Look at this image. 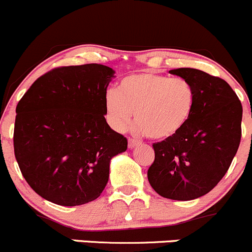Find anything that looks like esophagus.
<instances>
[{
	"instance_id": "1",
	"label": "esophagus",
	"mask_w": 252,
	"mask_h": 252,
	"mask_svg": "<svg viewBox=\"0 0 252 252\" xmlns=\"http://www.w3.org/2000/svg\"><path fill=\"white\" fill-rule=\"evenodd\" d=\"M141 144V142L136 141V139H128V148L129 149H133L136 147H138Z\"/></svg>"
}]
</instances>
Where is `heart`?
Returning a JSON list of instances; mask_svg holds the SVG:
<instances>
[{
    "instance_id": "b5f03b06",
    "label": "heart",
    "mask_w": 252,
    "mask_h": 252,
    "mask_svg": "<svg viewBox=\"0 0 252 252\" xmlns=\"http://www.w3.org/2000/svg\"><path fill=\"white\" fill-rule=\"evenodd\" d=\"M193 87L184 78L141 72L121 79L104 99L108 124L116 132L128 127L134 113V131L158 141L178 134L195 108Z\"/></svg>"
}]
</instances>
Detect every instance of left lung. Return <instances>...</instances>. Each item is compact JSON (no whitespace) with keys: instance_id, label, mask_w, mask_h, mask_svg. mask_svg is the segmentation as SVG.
<instances>
[{"instance_id":"8db88e82","label":"left lung","mask_w":252,"mask_h":252,"mask_svg":"<svg viewBox=\"0 0 252 252\" xmlns=\"http://www.w3.org/2000/svg\"><path fill=\"white\" fill-rule=\"evenodd\" d=\"M169 72L193 87L195 108L178 134L153 144L147 176L161 197L190 201L210 192L228 171L240 144L243 106L219 77L186 67Z\"/></svg>"}]
</instances>
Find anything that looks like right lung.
<instances>
[{
  "mask_svg": "<svg viewBox=\"0 0 252 252\" xmlns=\"http://www.w3.org/2000/svg\"><path fill=\"white\" fill-rule=\"evenodd\" d=\"M115 71L104 64L59 67L36 79L16 108L14 156L32 189L52 203L96 200L110 161L127 139L105 120L106 88Z\"/></svg>",
  "mask_w": 252,
  "mask_h": 252,
  "instance_id": "right-lung-1",
  "label": "right lung"
}]
</instances>
